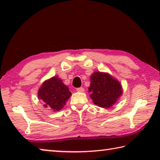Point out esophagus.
I'll use <instances>...</instances> for the list:
<instances>
[{
	"label": "esophagus",
	"mask_w": 160,
	"mask_h": 160,
	"mask_svg": "<svg viewBox=\"0 0 160 160\" xmlns=\"http://www.w3.org/2000/svg\"><path fill=\"white\" fill-rule=\"evenodd\" d=\"M76 90L78 92H83L85 91V89L83 88H77Z\"/></svg>",
	"instance_id": "1"
}]
</instances>
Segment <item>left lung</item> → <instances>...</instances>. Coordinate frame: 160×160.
I'll use <instances>...</instances> for the list:
<instances>
[{
  "mask_svg": "<svg viewBox=\"0 0 160 160\" xmlns=\"http://www.w3.org/2000/svg\"><path fill=\"white\" fill-rule=\"evenodd\" d=\"M88 91L94 104L102 108H109L122 95V86L118 80L108 72H94L91 75Z\"/></svg>",
  "mask_w": 160,
  "mask_h": 160,
  "instance_id": "1",
  "label": "left lung"
}]
</instances>
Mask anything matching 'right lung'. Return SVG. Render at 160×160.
I'll return each instance as SVG.
<instances>
[{
  "mask_svg": "<svg viewBox=\"0 0 160 160\" xmlns=\"http://www.w3.org/2000/svg\"><path fill=\"white\" fill-rule=\"evenodd\" d=\"M71 94L68 88L57 76L45 80L38 90V98L44 102V107L51 108L53 112L63 109Z\"/></svg>",
  "mask_w": 160,
  "mask_h": 160,
  "instance_id": "1",
  "label": "right lung"
}]
</instances>
